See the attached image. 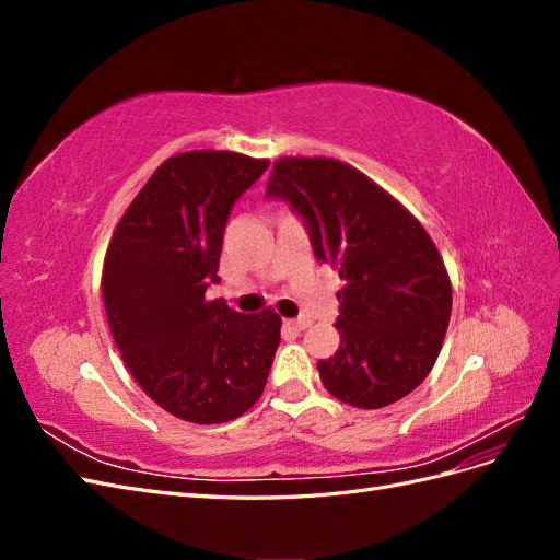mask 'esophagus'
<instances>
[{
	"instance_id": "1",
	"label": "esophagus",
	"mask_w": 560,
	"mask_h": 560,
	"mask_svg": "<svg viewBox=\"0 0 560 560\" xmlns=\"http://www.w3.org/2000/svg\"><path fill=\"white\" fill-rule=\"evenodd\" d=\"M313 325V319L308 317V315H301V317H296V319H287L284 322V327H290V329H294V331H303V329H308Z\"/></svg>"
}]
</instances>
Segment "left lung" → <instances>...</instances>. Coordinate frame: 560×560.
Returning a JSON list of instances; mask_svg holds the SVG:
<instances>
[{
    "mask_svg": "<svg viewBox=\"0 0 560 560\" xmlns=\"http://www.w3.org/2000/svg\"><path fill=\"white\" fill-rule=\"evenodd\" d=\"M266 194L301 214L315 257L343 280L341 346L317 362L327 393L358 409L413 393L439 358L453 303L428 231L383 186L336 159H278Z\"/></svg>",
    "mask_w": 560,
    "mask_h": 560,
    "instance_id": "8db88e82",
    "label": "left lung"
}]
</instances>
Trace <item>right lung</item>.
<instances>
[{
  "instance_id": "obj_1",
  "label": "right lung",
  "mask_w": 560,
  "mask_h": 560,
  "mask_svg": "<svg viewBox=\"0 0 560 560\" xmlns=\"http://www.w3.org/2000/svg\"><path fill=\"white\" fill-rule=\"evenodd\" d=\"M266 167L212 149L165 159L105 254L103 301L124 364L161 409L196 425L249 411L280 343L276 311L245 315L206 296L233 202Z\"/></svg>"
}]
</instances>
